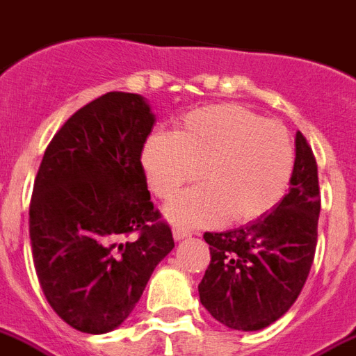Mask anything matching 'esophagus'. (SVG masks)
Segmentation results:
<instances>
[{
  "label": "esophagus",
  "instance_id": "34e87169",
  "mask_svg": "<svg viewBox=\"0 0 356 356\" xmlns=\"http://www.w3.org/2000/svg\"><path fill=\"white\" fill-rule=\"evenodd\" d=\"M192 236V230L186 227H173V239H184Z\"/></svg>",
  "mask_w": 356,
  "mask_h": 356
}]
</instances>
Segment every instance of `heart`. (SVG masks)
Instances as JSON below:
<instances>
[{
	"label": "heart",
	"instance_id": "b5f03b06",
	"mask_svg": "<svg viewBox=\"0 0 356 356\" xmlns=\"http://www.w3.org/2000/svg\"><path fill=\"white\" fill-rule=\"evenodd\" d=\"M293 161L283 124L232 104L188 113L175 133H152L140 155L149 190L164 201L199 173L204 179L168 207V218L179 225L261 218L283 197Z\"/></svg>",
	"mask_w": 356,
	"mask_h": 356
}]
</instances>
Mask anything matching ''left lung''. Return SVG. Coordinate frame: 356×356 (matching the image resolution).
Segmentation results:
<instances>
[{
	"label": "left lung",
	"mask_w": 356,
	"mask_h": 356,
	"mask_svg": "<svg viewBox=\"0 0 356 356\" xmlns=\"http://www.w3.org/2000/svg\"><path fill=\"white\" fill-rule=\"evenodd\" d=\"M296 159L285 197L247 227L204 232L210 265L199 283L208 313L238 331H259L302 293L318 241L320 186L316 159L296 133Z\"/></svg>",
	"instance_id": "left-lung-1"
}]
</instances>
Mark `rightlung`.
I'll return each mask as SVG.
<instances>
[{
  "label": "right lung",
  "instance_id": "right-lung-1",
  "mask_svg": "<svg viewBox=\"0 0 356 356\" xmlns=\"http://www.w3.org/2000/svg\"><path fill=\"white\" fill-rule=\"evenodd\" d=\"M153 124L140 95L111 91L43 153L29 207L34 268L54 313L82 333L118 327L175 247L140 163Z\"/></svg>",
  "mask_w": 356,
  "mask_h": 356
}]
</instances>
